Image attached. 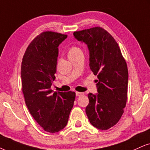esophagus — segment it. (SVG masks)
I'll return each instance as SVG.
<instances>
[{
	"label": "esophagus",
	"instance_id": "esophagus-1",
	"mask_svg": "<svg viewBox=\"0 0 150 150\" xmlns=\"http://www.w3.org/2000/svg\"><path fill=\"white\" fill-rule=\"evenodd\" d=\"M76 95L77 97H81V96H83L84 95L83 92H76Z\"/></svg>",
	"mask_w": 150,
	"mask_h": 150
}]
</instances>
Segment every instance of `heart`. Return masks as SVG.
I'll return each instance as SVG.
<instances>
[{
    "instance_id": "heart-1",
    "label": "heart",
    "mask_w": 150,
    "mask_h": 150,
    "mask_svg": "<svg viewBox=\"0 0 150 150\" xmlns=\"http://www.w3.org/2000/svg\"><path fill=\"white\" fill-rule=\"evenodd\" d=\"M81 51V49H79V47L74 46V47H71L69 48V51H68V54H71V53H76V52H78V51Z\"/></svg>"
}]
</instances>
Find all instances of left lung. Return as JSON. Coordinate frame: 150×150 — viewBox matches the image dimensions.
Masks as SVG:
<instances>
[{
  "instance_id": "8db88e82",
  "label": "left lung",
  "mask_w": 150,
  "mask_h": 150,
  "mask_svg": "<svg viewBox=\"0 0 150 150\" xmlns=\"http://www.w3.org/2000/svg\"><path fill=\"white\" fill-rule=\"evenodd\" d=\"M74 35L88 45L90 68L98 78V93L88 94L87 116L96 128L107 130L119 122L126 106L127 62L113 37L101 27L76 31Z\"/></svg>"
}]
</instances>
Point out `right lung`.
<instances>
[{
    "label": "right lung",
    "mask_w": 150,
    "mask_h": 150,
    "mask_svg": "<svg viewBox=\"0 0 150 150\" xmlns=\"http://www.w3.org/2000/svg\"><path fill=\"white\" fill-rule=\"evenodd\" d=\"M67 35L45 31L36 37L26 49L21 62V76L25 104L33 118L46 132L55 133L67 124L73 108L74 92H55L58 46Z\"/></svg>",
    "instance_id": "right-lung-1"
}]
</instances>
